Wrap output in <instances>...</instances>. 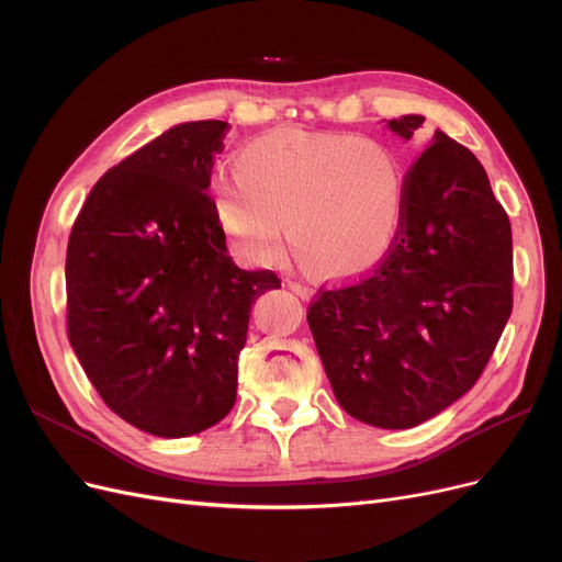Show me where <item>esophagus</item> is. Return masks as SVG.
I'll use <instances>...</instances> for the list:
<instances>
[{"instance_id":"esophagus-1","label":"esophagus","mask_w":562,"mask_h":562,"mask_svg":"<svg viewBox=\"0 0 562 562\" xmlns=\"http://www.w3.org/2000/svg\"><path fill=\"white\" fill-rule=\"evenodd\" d=\"M288 288H291V291L295 293V295H300L302 300H310V297H314V291L310 285H304V283H300V281H288Z\"/></svg>"}]
</instances>
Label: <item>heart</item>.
Returning a JSON list of instances; mask_svg holds the SVG:
<instances>
[{
  "mask_svg": "<svg viewBox=\"0 0 562 562\" xmlns=\"http://www.w3.org/2000/svg\"><path fill=\"white\" fill-rule=\"evenodd\" d=\"M211 187L213 213L241 260L274 265L288 241L304 267L351 279L394 248L405 215V173L386 145L351 133L274 131L234 159Z\"/></svg>",
  "mask_w": 562,
  "mask_h": 562,
  "instance_id": "heart-1",
  "label": "heart"
}]
</instances>
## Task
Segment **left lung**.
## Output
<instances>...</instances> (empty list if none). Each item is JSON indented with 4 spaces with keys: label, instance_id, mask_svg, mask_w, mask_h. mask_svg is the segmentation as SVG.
<instances>
[{
    "label": "left lung",
    "instance_id": "obj_1",
    "mask_svg": "<svg viewBox=\"0 0 562 562\" xmlns=\"http://www.w3.org/2000/svg\"><path fill=\"white\" fill-rule=\"evenodd\" d=\"M422 114L389 119L411 140ZM512 223L471 151L436 131L405 178L394 248L372 274L323 291L307 321L337 403L378 429L443 413L481 378L514 297Z\"/></svg>",
    "mask_w": 562,
    "mask_h": 562
}]
</instances>
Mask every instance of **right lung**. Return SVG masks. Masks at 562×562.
<instances>
[{"label": "right lung", "mask_w": 562, "mask_h": 562, "mask_svg": "<svg viewBox=\"0 0 562 562\" xmlns=\"http://www.w3.org/2000/svg\"><path fill=\"white\" fill-rule=\"evenodd\" d=\"M227 122H184L95 182L67 241V335L112 413L182 438L236 401L252 302L281 288L227 255L209 196Z\"/></svg>", "instance_id": "obj_1"}]
</instances>
